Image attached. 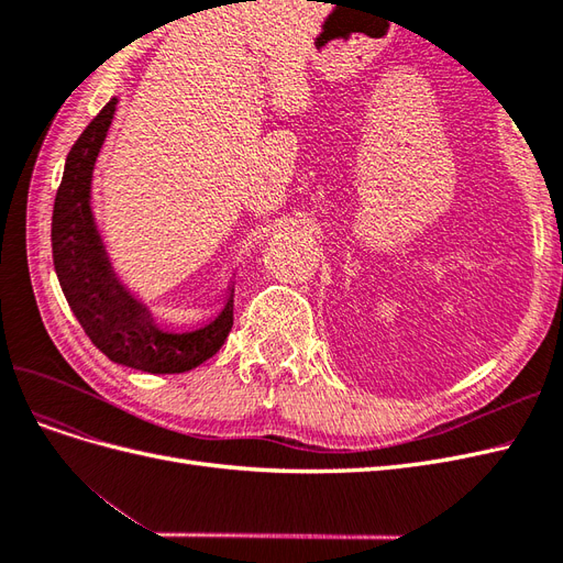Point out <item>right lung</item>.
Segmentation results:
<instances>
[{"instance_id": "obj_1", "label": "right lung", "mask_w": 563, "mask_h": 563, "mask_svg": "<svg viewBox=\"0 0 563 563\" xmlns=\"http://www.w3.org/2000/svg\"><path fill=\"white\" fill-rule=\"evenodd\" d=\"M114 108L117 98L93 117L65 159L51 220L56 275L84 333L108 360L147 373H185L207 362L225 343L234 321V288L211 321L166 331L114 277L89 207L93 164Z\"/></svg>"}]
</instances>
